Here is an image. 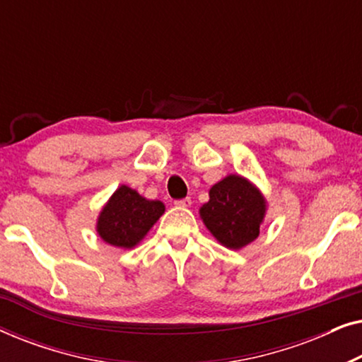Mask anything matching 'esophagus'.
I'll return each instance as SVG.
<instances>
[{"instance_id": "obj_1", "label": "esophagus", "mask_w": 362, "mask_h": 362, "mask_svg": "<svg viewBox=\"0 0 362 362\" xmlns=\"http://www.w3.org/2000/svg\"><path fill=\"white\" fill-rule=\"evenodd\" d=\"M191 197H185V199H180V201H176L175 204L177 206V207H189L191 206Z\"/></svg>"}]
</instances>
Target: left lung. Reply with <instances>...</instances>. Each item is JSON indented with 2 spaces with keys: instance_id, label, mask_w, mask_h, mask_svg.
I'll list each match as a JSON object with an SVG mask.
<instances>
[{
  "instance_id": "obj_1",
  "label": "left lung",
  "mask_w": 362,
  "mask_h": 362,
  "mask_svg": "<svg viewBox=\"0 0 362 362\" xmlns=\"http://www.w3.org/2000/svg\"><path fill=\"white\" fill-rule=\"evenodd\" d=\"M267 199L254 182L240 175H227L209 189V201L199 216L221 245L240 250L260 234Z\"/></svg>"
}]
</instances>
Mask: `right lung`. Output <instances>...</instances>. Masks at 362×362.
Here are the masks:
<instances>
[{
	"label": "right lung",
	"mask_w": 362,
	"mask_h": 362,
	"mask_svg": "<svg viewBox=\"0 0 362 362\" xmlns=\"http://www.w3.org/2000/svg\"><path fill=\"white\" fill-rule=\"evenodd\" d=\"M165 214V204L143 197L130 186L122 185L110 196L97 217V234L117 249L130 250L145 239Z\"/></svg>",
	"instance_id": "obj_1"
}]
</instances>
